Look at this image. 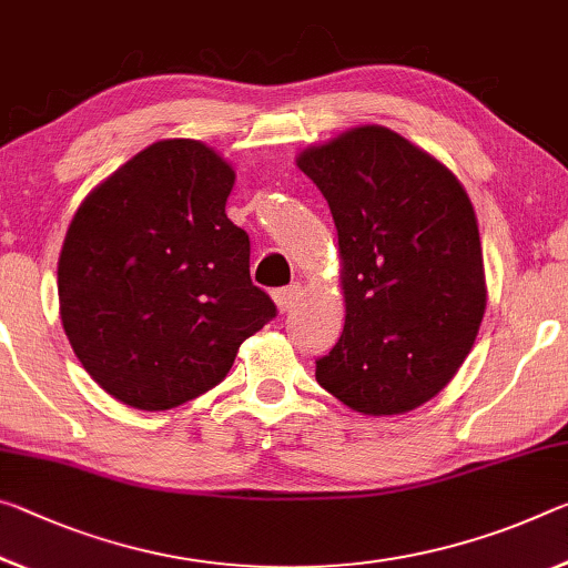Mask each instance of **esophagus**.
I'll return each mask as SVG.
<instances>
[{
    "label": "esophagus",
    "instance_id": "obj_1",
    "mask_svg": "<svg viewBox=\"0 0 568 568\" xmlns=\"http://www.w3.org/2000/svg\"><path fill=\"white\" fill-rule=\"evenodd\" d=\"M301 285H287V287H281V291H275V303L277 308H281V313H287L295 308V303L301 301Z\"/></svg>",
    "mask_w": 568,
    "mask_h": 568
}]
</instances>
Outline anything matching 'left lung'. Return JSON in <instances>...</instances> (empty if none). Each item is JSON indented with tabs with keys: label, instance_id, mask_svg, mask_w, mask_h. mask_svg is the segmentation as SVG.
I'll list each match as a JSON object with an SVG mask.
<instances>
[{
	"label": "left lung",
	"instance_id": "left-lung-1",
	"mask_svg": "<svg viewBox=\"0 0 568 568\" xmlns=\"http://www.w3.org/2000/svg\"><path fill=\"white\" fill-rule=\"evenodd\" d=\"M344 257L346 326L316 379L364 414L409 412L470 354L485 313L478 220L463 184L382 125L303 151Z\"/></svg>",
	"mask_w": 568,
	"mask_h": 568
}]
</instances>
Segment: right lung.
<instances>
[{
	"label": "right lung",
	"instance_id": "add662e5",
	"mask_svg": "<svg viewBox=\"0 0 568 568\" xmlns=\"http://www.w3.org/2000/svg\"><path fill=\"white\" fill-rule=\"evenodd\" d=\"M235 171L200 141H159L80 204L58 263L60 316L85 372L136 409L217 386L277 316L224 204Z\"/></svg>",
	"mask_w": 568,
	"mask_h": 568
}]
</instances>
